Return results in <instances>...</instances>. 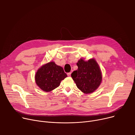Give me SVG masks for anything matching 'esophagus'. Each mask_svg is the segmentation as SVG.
Here are the masks:
<instances>
[{
    "instance_id": "34e87169",
    "label": "esophagus",
    "mask_w": 135,
    "mask_h": 135,
    "mask_svg": "<svg viewBox=\"0 0 135 135\" xmlns=\"http://www.w3.org/2000/svg\"><path fill=\"white\" fill-rule=\"evenodd\" d=\"M70 75H71V72H69V73H67V75H68V76H70Z\"/></svg>"
}]
</instances>
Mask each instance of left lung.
I'll list each match as a JSON object with an SVG mask.
<instances>
[{
  "label": "left lung",
  "instance_id": "obj_1",
  "mask_svg": "<svg viewBox=\"0 0 135 135\" xmlns=\"http://www.w3.org/2000/svg\"><path fill=\"white\" fill-rule=\"evenodd\" d=\"M78 70L74 71L71 76L77 88L84 94H91L100 85L102 73L98 63L94 59L88 61L80 59L77 62Z\"/></svg>",
  "mask_w": 135,
  "mask_h": 135
}]
</instances>
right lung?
<instances>
[{"instance_id": "right-lung-1", "label": "right lung", "mask_w": 135, "mask_h": 135, "mask_svg": "<svg viewBox=\"0 0 135 135\" xmlns=\"http://www.w3.org/2000/svg\"><path fill=\"white\" fill-rule=\"evenodd\" d=\"M67 76L62 67L56 65L54 62H50L38 69L35 80L42 90L50 92L59 86L61 81Z\"/></svg>"}]
</instances>
